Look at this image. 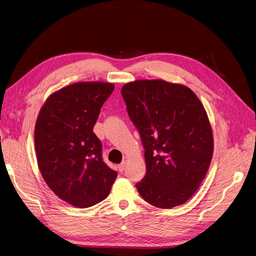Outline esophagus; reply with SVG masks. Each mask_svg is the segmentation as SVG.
<instances>
[{
	"label": "esophagus",
	"mask_w": 256,
	"mask_h": 256,
	"mask_svg": "<svg viewBox=\"0 0 256 256\" xmlns=\"http://www.w3.org/2000/svg\"><path fill=\"white\" fill-rule=\"evenodd\" d=\"M124 168H126V162H122L120 164H118V170H119V171H120V172H124Z\"/></svg>",
	"instance_id": "esophagus-1"
}]
</instances>
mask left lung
<instances>
[{
    "mask_svg": "<svg viewBox=\"0 0 256 256\" xmlns=\"http://www.w3.org/2000/svg\"><path fill=\"white\" fill-rule=\"evenodd\" d=\"M122 94L145 150L146 175L136 184L140 196L158 208L182 205L198 188L212 160L205 108L185 85L164 80L126 83Z\"/></svg>",
    "mask_w": 256,
    "mask_h": 256,
    "instance_id": "1",
    "label": "left lung"
}]
</instances>
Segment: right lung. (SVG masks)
<instances>
[{"instance_id": "add662e5", "label": "right lung", "mask_w": 256, "mask_h": 256, "mask_svg": "<svg viewBox=\"0 0 256 256\" xmlns=\"http://www.w3.org/2000/svg\"><path fill=\"white\" fill-rule=\"evenodd\" d=\"M114 84L79 82L51 94L35 126L38 166L49 188L77 208L105 200L117 177L103 160L94 132L100 111Z\"/></svg>"}]
</instances>
